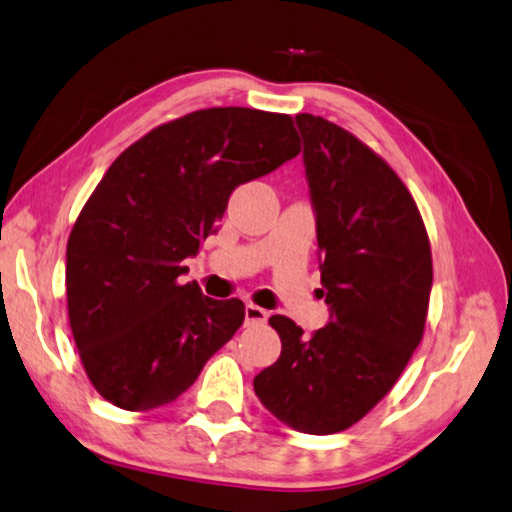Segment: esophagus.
I'll list each match as a JSON object with an SVG mask.
<instances>
[{
    "label": "esophagus",
    "mask_w": 512,
    "mask_h": 512,
    "mask_svg": "<svg viewBox=\"0 0 512 512\" xmlns=\"http://www.w3.org/2000/svg\"><path fill=\"white\" fill-rule=\"evenodd\" d=\"M267 321V312L263 308L254 306V303H247L245 306V324L254 326V324H265Z\"/></svg>",
    "instance_id": "obj_1"
}]
</instances>
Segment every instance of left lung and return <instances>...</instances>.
Instances as JSON below:
<instances>
[{"label": "left lung", "instance_id": "8db88e82", "mask_svg": "<svg viewBox=\"0 0 512 512\" xmlns=\"http://www.w3.org/2000/svg\"><path fill=\"white\" fill-rule=\"evenodd\" d=\"M330 319L310 339L274 315L281 357L254 378L270 414L337 434L387 396L423 339L432 251L414 197L389 164L321 116L297 114Z\"/></svg>", "mask_w": 512, "mask_h": 512}]
</instances>
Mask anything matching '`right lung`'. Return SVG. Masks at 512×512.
<instances>
[{
  "instance_id": "1",
  "label": "right lung",
  "mask_w": 512,
  "mask_h": 512,
  "mask_svg": "<svg viewBox=\"0 0 512 512\" xmlns=\"http://www.w3.org/2000/svg\"><path fill=\"white\" fill-rule=\"evenodd\" d=\"M301 152L288 114L211 107L159 125L107 168L67 242V308L80 360L112 405L177 400L245 319L179 281L236 186Z\"/></svg>"
}]
</instances>
